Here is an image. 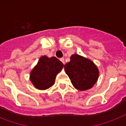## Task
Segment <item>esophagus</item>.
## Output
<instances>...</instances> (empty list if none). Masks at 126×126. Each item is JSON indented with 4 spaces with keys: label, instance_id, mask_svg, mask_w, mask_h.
<instances>
[{
    "label": "esophagus",
    "instance_id": "esophagus-1",
    "mask_svg": "<svg viewBox=\"0 0 126 126\" xmlns=\"http://www.w3.org/2000/svg\"><path fill=\"white\" fill-rule=\"evenodd\" d=\"M60 61H61V62L63 63V64H65V59H64V58H61V59H60Z\"/></svg>",
    "mask_w": 126,
    "mask_h": 126
}]
</instances>
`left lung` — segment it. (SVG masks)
I'll list each match as a JSON object with an SVG mask.
<instances>
[{
    "mask_svg": "<svg viewBox=\"0 0 126 126\" xmlns=\"http://www.w3.org/2000/svg\"><path fill=\"white\" fill-rule=\"evenodd\" d=\"M64 67L73 86L80 91L92 88L99 78V70L94 62L78 54L71 55Z\"/></svg>",
    "mask_w": 126,
    "mask_h": 126,
    "instance_id": "8db88e82",
    "label": "left lung"
}]
</instances>
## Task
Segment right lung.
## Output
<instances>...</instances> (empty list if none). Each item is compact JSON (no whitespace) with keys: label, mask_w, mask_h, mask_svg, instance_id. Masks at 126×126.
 Instances as JSON below:
<instances>
[{"label":"right lung","mask_w":126,"mask_h":126,"mask_svg":"<svg viewBox=\"0 0 126 126\" xmlns=\"http://www.w3.org/2000/svg\"><path fill=\"white\" fill-rule=\"evenodd\" d=\"M63 65L62 62L55 57L42 56L31 72V82L36 89H48L54 84L55 77L62 70Z\"/></svg>","instance_id":"obj_1"}]
</instances>
